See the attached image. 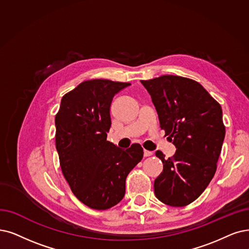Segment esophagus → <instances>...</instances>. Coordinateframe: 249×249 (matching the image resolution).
Masks as SVG:
<instances>
[{"label":"esophagus","mask_w":249,"mask_h":249,"mask_svg":"<svg viewBox=\"0 0 249 249\" xmlns=\"http://www.w3.org/2000/svg\"><path fill=\"white\" fill-rule=\"evenodd\" d=\"M153 154V152H151V151H148V150H145L144 149V156L145 157H147V156H151Z\"/></svg>","instance_id":"34e87169"}]
</instances>
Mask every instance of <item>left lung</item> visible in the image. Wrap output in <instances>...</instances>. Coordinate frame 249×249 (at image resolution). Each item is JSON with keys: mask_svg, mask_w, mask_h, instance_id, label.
I'll return each instance as SVG.
<instances>
[{"mask_svg": "<svg viewBox=\"0 0 249 249\" xmlns=\"http://www.w3.org/2000/svg\"><path fill=\"white\" fill-rule=\"evenodd\" d=\"M158 114L159 124L177 151L161 159L163 171L154 181L158 200L185 206L201 195L216 170L225 139L222 107L193 79L165 74L141 81Z\"/></svg>", "mask_w": 249, "mask_h": 249, "instance_id": "8db88e82", "label": "left lung"}]
</instances>
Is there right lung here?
Segmentation results:
<instances>
[{"mask_svg": "<svg viewBox=\"0 0 249 249\" xmlns=\"http://www.w3.org/2000/svg\"><path fill=\"white\" fill-rule=\"evenodd\" d=\"M130 83L91 79L61 99L55 116L56 149L62 173L79 201L94 210H108L125 193V178L142 160L143 148L126 150L108 142L110 105Z\"/></svg>", "mask_w": 249, "mask_h": 249, "instance_id": "obj_1", "label": "right lung"}]
</instances>
